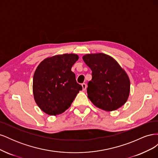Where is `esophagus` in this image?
<instances>
[{
	"label": "esophagus",
	"mask_w": 158,
	"mask_h": 158,
	"mask_svg": "<svg viewBox=\"0 0 158 158\" xmlns=\"http://www.w3.org/2000/svg\"><path fill=\"white\" fill-rule=\"evenodd\" d=\"M82 89H83V91H85V89H86V88H87L86 84L83 83V84H82Z\"/></svg>",
	"instance_id": "34e87169"
}]
</instances>
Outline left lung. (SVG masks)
Returning <instances> with one entry per match:
<instances>
[{
    "label": "left lung",
    "mask_w": 158,
    "mask_h": 158,
    "mask_svg": "<svg viewBox=\"0 0 158 158\" xmlns=\"http://www.w3.org/2000/svg\"><path fill=\"white\" fill-rule=\"evenodd\" d=\"M82 59L92 71V79L87 88L90 101L107 111L123 106L130 93V80L126 72L113 57L106 54H87Z\"/></svg>",
    "instance_id": "8db88e82"
}]
</instances>
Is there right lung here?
Here are the masks:
<instances>
[{
    "instance_id": "obj_1",
    "label": "right lung",
    "mask_w": 158,
    "mask_h": 158,
    "mask_svg": "<svg viewBox=\"0 0 158 158\" xmlns=\"http://www.w3.org/2000/svg\"><path fill=\"white\" fill-rule=\"evenodd\" d=\"M75 54L58 55L43 60L33 78V93L39 107L50 115L64 112L82 85L76 82L72 66L78 60Z\"/></svg>"
}]
</instances>
